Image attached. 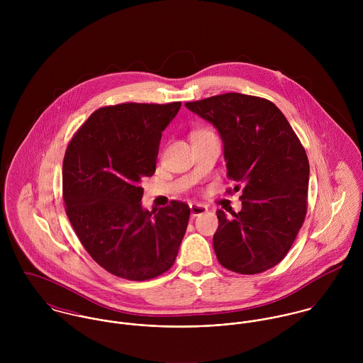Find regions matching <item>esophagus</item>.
Here are the masks:
<instances>
[{"label": "esophagus", "instance_id": "34e87169", "mask_svg": "<svg viewBox=\"0 0 363 363\" xmlns=\"http://www.w3.org/2000/svg\"><path fill=\"white\" fill-rule=\"evenodd\" d=\"M190 211H191V215L193 216H199V215H203L208 211L207 206L204 204H199V203H191L190 204Z\"/></svg>", "mask_w": 363, "mask_h": 363}]
</instances>
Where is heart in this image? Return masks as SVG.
<instances>
[{"mask_svg":"<svg viewBox=\"0 0 363 363\" xmlns=\"http://www.w3.org/2000/svg\"><path fill=\"white\" fill-rule=\"evenodd\" d=\"M197 133H206V131H197ZM196 134V133H194Z\"/></svg>","mask_w":363,"mask_h":363,"instance_id":"heart-1","label":"heart"}]
</instances>
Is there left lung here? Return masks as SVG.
Wrapping results in <instances>:
<instances>
[{"label":"left lung","mask_w":363,"mask_h":363,"mask_svg":"<svg viewBox=\"0 0 363 363\" xmlns=\"http://www.w3.org/2000/svg\"><path fill=\"white\" fill-rule=\"evenodd\" d=\"M184 106L211 123L223 143L228 177L239 183L240 212L216 211L218 261L259 274L286 256L308 211L309 160L282 111L267 99L225 94Z\"/></svg>","instance_id":"8db88e82"}]
</instances>
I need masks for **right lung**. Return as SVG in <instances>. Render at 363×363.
<instances>
[{
	"mask_svg": "<svg viewBox=\"0 0 363 363\" xmlns=\"http://www.w3.org/2000/svg\"><path fill=\"white\" fill-rule=\"evenodd\" d=\"M180 106L102 107L67 147L65 212L85 250L116 277L151 279L166 272L177 257L190 208L172 201L157 212L144 209L141 183L155 173L162 131Z\"/></svg>",
	"mask_w": 363,
	"mask_h": 363,
	"instance_id": "right-lung-1",
	"label": "right lung"
}]
</instances>
